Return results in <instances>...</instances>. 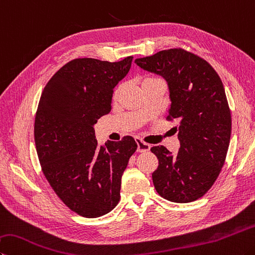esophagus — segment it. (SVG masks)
I'll return each instance as SVG.
<instances>
[{
	"mask_svg": "<svg viewBox=\"0 0 255 255\" xmlns=\"http://www.w3.org/2000/svg\"><path fill=\"white\" fill-rule=\"evenodd\" d=\"M136 142H137V151L139 152H143V151H148L150 149V145L149 143H147L145 141H142L141 139H136Z\"/></svg>",
	"mask_w": 255,
	"mask_h": 255,
	"instance_id": "esophagus-1",
	"label": "esophagus"
}]
</instances>
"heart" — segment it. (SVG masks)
Segmentation results:
<instances>
[{"label":"heart","mask_w":255,"mask_h":255,"mask_svg":"<svg viewBox=\"0 0 255 255\" xmlns=\"http://www.w3.org/2000/svg\"><path fill=\"white\" fill-rule=\"evenodd\" d=\"M156 80H161V79H159V78H157V77H146L145 79L142 80V85H143V83H146V82L156 81ZM120 92H122V85L116 87V89L114 91V98H117V97L120 95Z\"/></svg>","instance_id":"1"}]
</instances>
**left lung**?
<instances>
[{"instance_id":"left-lung-1","label":"left lung","mask_w":255,"mask_h":255,"mask_svg":"<svg viewBox=\"0 0 255 255\" xmlns=\"http://www.w3.org/2000/svg\"><path fill=\"white\" fill-rule=\"evenodd\" d=\"M135 63L167 81L172 101L167 120L178 122L177 155L164 146L150 148L158 159L152 173L156 191L170 202L196 201L215 183L228 154L232 118L223 83L206 60L180 48Z\"/></svg>"}]
</instances>
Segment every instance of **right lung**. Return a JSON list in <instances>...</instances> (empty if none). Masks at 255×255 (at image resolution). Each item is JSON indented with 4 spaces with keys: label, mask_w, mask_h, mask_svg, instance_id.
Wrapping results in <instances>:
<instances>
[{
    "label": "right lung",
    "mask_w": 255,
    "mask_h": 255,
    "mask_svg": "<svg viewBox=\"0 0 255 255\" xmlns=\"http://www.w3.org/2000/svg\"><path fill=\"white\" fill-rule=\"evenodd\" d=\"M131 61L71 60L44 87L35 114L34 141L45 178L71 211L89 219L118 204L122 176L137 149L131 136L99 146L94 129L112 110L114 88Z\"/></svg>",
    "instance_id": "obj_1"
}]
</instances>
